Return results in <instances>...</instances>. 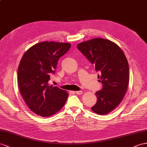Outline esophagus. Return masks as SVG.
<instances>
[{"mask_svg":"<svg viewBox=\"0 0 147 147\" xmlns=\"http://www.w3.org/2000/svg\"><path fill=\"white\" fill-rule=\"evenodd\" d=\"M75 93H76V94H78V95H81L82 94V91H78L75 92Z\"/></svg>","mask_w":147,"mask_h":147,"instance_id":"1","label":"esophagus"}]
</instances>
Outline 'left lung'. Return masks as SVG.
Masks as SVG:
<instances>
[{
	"mask_svg": "<svg viewBox=\"0 0 147 147\" xmlns=\"http://www.w3.org/2000/svg\"><path fill=\"white\" fill-rule=\"evenodd\" d=\"M77 48L99 73V81L102 84V89L95 94L97 100L91 110L99 115L109 114L122 102L129 86L125 55L117 45L100 38L79 43Z\"/></svg>",
	"mask_w": 147,
	"mask_h": 147,
	"instance_id": "8db88e82",
	"label": "left lung"
}]
</instances>
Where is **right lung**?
I'll return each mask as SVG.
<instances>
[{
	"label": "right lung",
	"instance_id": "obj_1",
	"mask_svg": "<svg viewBox=\"0 0 147 147\" xmlns=\"http://www.w3.org/2000/svg\"><path fill=\"white\" fill-rule=\"evenodd\" d=\"M71 48L68 43L43 41L30 48L18 67V84L22 97L32 112L49 117L58 112L66 102L68 93L49 86L59 59Z\"/></svg>",
	"mask_w": 147,
	"mask_h": 147
}]
</instances>
